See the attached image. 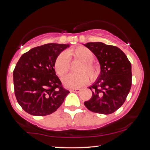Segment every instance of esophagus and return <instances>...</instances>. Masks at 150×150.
<instances>
[{
	"label": "esophagus",
	"mask_w": 150,
	"mask_h": 150,
	"mask_svg": "<svg viewBox=\"0 0 150 150\" xmlns=\"http://www.w3.org/2000/svg\"><path fill=\"white\" fill-rule=\"evenodd\" d=\"M81 88H75V89H71L70 92L72 93H79L81 91Z\"/></svg>",
	"instance_id": "esophagus-1"
}]
</instances>
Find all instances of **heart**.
<instances>
[{"label": "heart", "instance_id": "heart-1", "mask_svg": "<svg viewBox=\"0 0 150 150\" xmlns=\"http://www.w3.org/2000/svg\"><path fill=\"white\" fill-rule=\"evenodd\" d=\"M69 57H74L83 62L81 66V73L77 75L69 74L63 79V83L65 87L69 88H77L87 84L89 77L95 79L98 75V69L96 66L90 61L93 59V54L88 48L83 46L68 51L67 53H62L57 57L55 63V69L57 74L63 77L68 72L69 69Z\"/></svg>", "mask_w": 150, "mask_h": 150}]
</instances>
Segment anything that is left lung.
<instances>
[{
    "label": "left lung",
    "instance_id": "8db88e82",
    "mask_svg": "<svg viewBox=\"0 0 150 150\" xmlns=\"http://www.w3.org/2000/svg\"><path fill=\"white\" fill-rule=\"evenodd\" d=\"M97 58L100 73L89 88L93 95L85 106L93 112L109 115L125 102L132 86V65L118 47L103 42L83 44Z\"/></svg>",
    "mask_w": 150,
    "mask_h": 150
}]
</instances>
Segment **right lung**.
Masks as SVG:
<instances>
[{
    "label": "right lung",
    "mask_w": 150,
    "mask_h": 150,
    "mask_svg": "<svg viewBox=\"0 0 150 150\" xmlns=\"http://www.w3.org/2000/svg\"><path fill=\"white\" fill-rule=\"evenodd\" d=\"M69 44H47L30 50L20 57L13 72L15 96L30 115L46 116L62 105L69 91L62 87L55 63Z\"/></svg>",
    "instance_id": "right-lung-1"
}]
</instances>
